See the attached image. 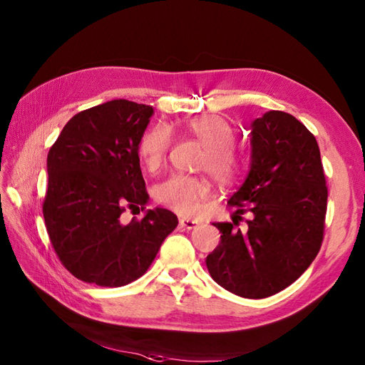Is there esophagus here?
I'll list each match as a JSON object with an SVG mask.
<instances>
[{
  "instance_id": "1",
  "label": "esophagus",
  "mask_w": 365,
  "mask_h": 365,
  "mask_svg": "<svg viewBox=\"0 0 365 365\" xmlns=\"http://www.w3.org/2000/svg\"><path fill=\"white\" fill-rule=\"evenodd\" d=\"M178 224H180V227L187 229V230H191V229H196L199 221L196 220H190V218H180V221H178Z\"/></svg>"
}]
</instances>
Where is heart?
I'll list each match as a JSON object with an SVG mask.
<instances>
[{"label": "heart", "instance_id": "1", "mask_svg": "<svg viewBox=\"0 0 365 365\" xmlns=\"http://www.w3.org/2000/svg\"><path fill=\"white\" fill-rule=\"evenodd\" d=\"M185 136L195 138L204 145L199 169L205 170L221 187L234 185L245 170V158L235 147V130L216 114L188 118L180 123ZM170 147V131L165 125L145 130L138 143V157L143 165L155 173L166 160ZM210 196V185L202 177L175 174L155 188V199L175 213L195 215L200 204Z\"/></svg>", "mask_w": 365, "mask_h": 365}]
</instances>
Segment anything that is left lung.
<instances>
[{"label": "left lung", "instance_id": "8db88e82", "mask_svg": "<svg viewBox=\"0 0 365 365\" xmlns=\"http://www.w3.org/2000/svg\"><path fill=\"white\" fill-rule=\"evenodd\" d=\"M251 169L229 204L238 216L253 213L245 231L237 222H215L221 242L207 255L208 273L242 298L276 294L304 273L319 254L328 187L315 136L284 111L252 122Z\"/></svg>", "mask_w": 365, "mask_h": 365}]
</instances>
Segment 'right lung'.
Listing matches in <instances>:
<instances>
[{
    "instance_id": "1",
    "label": "right lung",
    "mask_w": 365,
    "mask_h": 365,
    "mask_svg": "<svg viewBox=\"0 0 365 365\" xmlns=\"http://www.w3.org/2000/svg\"><path fill=\"white\" fill-rule=\"evenodd\" d=\"M153 108L111 100L66 123L46 158L42 212L53 250L76 279L122 287L141 277L178 220L153 208L123 226L125 208L147 204L138 143Z\"/></svg>"
}]
</instances>
